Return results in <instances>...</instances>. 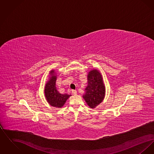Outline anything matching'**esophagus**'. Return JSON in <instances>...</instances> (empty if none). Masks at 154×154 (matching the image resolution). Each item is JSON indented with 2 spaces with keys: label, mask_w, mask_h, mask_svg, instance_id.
<instances>
[{
  "label": "esophagus",
  "mask_w": 154,
  "mask_h": 154,
  "mask_svg": "<svg viewBox=\"0 0 154 154\" xmlns=\"http://www.w3.org/2000/svg\"><path fill=\"white\" fill-rule=\"evenodd\" d=\"M72 92L73 95H77V91H75V90H72Z\"/></svg>",
  "instance_id": "1"
}]
</instances>
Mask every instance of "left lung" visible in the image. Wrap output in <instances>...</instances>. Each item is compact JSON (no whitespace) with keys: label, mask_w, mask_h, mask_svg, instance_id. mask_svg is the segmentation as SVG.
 I'll use <instances>...</instances> for the list:
<instances>
[{"label":"left lung","mask_w":154,"mask_h":154,"mask_svg":"<svg viewBox=\"0 0 154 154\" xmlns=\"http://www.w3.org/2000/svg\"><path fill=\"white\" fill-rule=\"evenodd\" d=\"M88 85L82 97L91 109H95L102 102L106 94V88L102 75L97 69H93L88 72Z\"/></svg>","instance_id":"8db88e82"}]
</instances>
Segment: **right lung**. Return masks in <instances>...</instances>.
Masks as SVG:
<instances>
[{
	"instance_id": "right-lung-1",
	"label": "right lung",
	"mask_w": 154,
	"mask_h": 154,
	"mask_svg": "<svg viewBox=\"0 0 154 154\" xmlns=\"http://www.w3.org/2000/svg\"><path fill=\"white\" fill-rule=\"evenodd\" d=\"M50 77L48 81L45 83L44 87V95L47 102L52 107L62 108L65 104L66 100L71 95L61 94L59 92L56 87V81L57 78V72L52 69L49 72Z\"/></svg>"
}]
</instances>
